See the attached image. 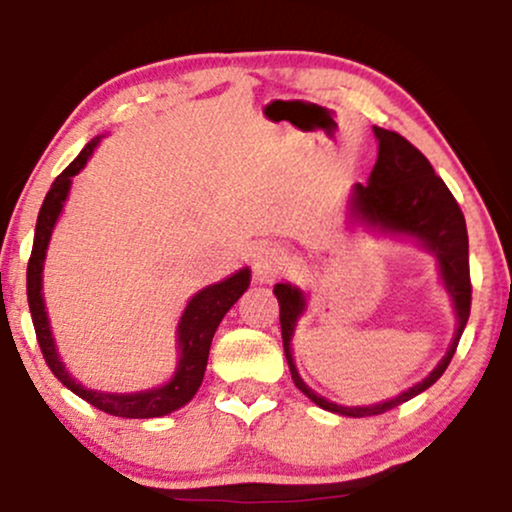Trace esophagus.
<instances>
[{"mask_svg": "<svg viewBox=\"0 0 512 512\" xmlns=\"http://www.w3.org/2000/svg\"><path fill=\"white\" fill-rule=\"evenodd\" d=\"M286 267V255L279 248H262L257 252L255 264H252V272H255L257 281H272L276 274L284 272Z\"/></svg>", "mask_w": 512, "mask_h": 512, "instance_id": "esophagus-1", "label": "esophagus"}]
</instances>
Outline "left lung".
<instances>
[{"instance_id":"left-lung-1","label":"left lung","mask_w":512,"mask_h":512,"mask_svg":"<svg viewBox=\"0 0 512 512\" xmlns=\"http://www.w3.org/2000/svg\"><path fill=\"white\" fill-rule=\"evenodd\" d=\"M373 132L375 139H378V161H375L368 185H361V182L354 185L351 216L378 228V231L390 233V236L414 238L421 248L436 255L440 279H443L452 305H455L457 332L452 337L448 354L440 358L438 366L421 383L409 387L402 395L370 404V407H342V404H334L330 399L315 395L298 375L291 354V337L293 330H296L298 317L305 310V296L296 286L276 284L274 296L279 301L281 339H284V354L286 361H289L293 383L317 407L342 416H356V419L358 416L385 414V411L409 402L411 397L421 395L436 383L440 375L445 373V368L450 366L452 356H455L457 342H460L464 325L469 320V308H472L469 238L460 204L455 202L448 185L438 178L428 158L414 144H409L402 134L383 127H373Z\"/></svg>"}]
</instances>
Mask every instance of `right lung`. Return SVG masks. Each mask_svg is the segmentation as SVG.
<instances>
[{
	"label": "right lung",
	"instance_id": "1",
	"mask_svg": "<svg viewBox=\"0 0 512 512\" xmlns=\"http://www.w3.org/2000/svg\"><path fill=\"white\" fill-rule=\"evenodd\" d=\"M98 142H101V137L91 139L81 149V154L57 175L50 192L45 195V202L38 214V223H35L33 250L26 272L28 308H31L35 337H38L45 363H48L55 378L64 387H69L74 395L86 399L88 404L105 411V414L122 416V419H156V416H166L170 411L185 407L197 395L199 385L204 380V370H207V358L216 327H219L223 315L233 308V303L250 286V269H240V272L231 274L228 279L219 281V284H211L190 298V303H187L185 313H182L178 322V368H175L173 378L166 385L144 392H129V395H113V392L86 390L84 385L76 383L72 375L67 373V368H64L60 356H57L55 339H52L50 332L48 313H45L43 301V262L45 252H48L52 228H55L57 219H60L64 199H67L69 187H72V178L86 166V161L91 158Z\"/></svg>",
	"mask_w": 512,
	"mask_h": 512
}]
</instances>
